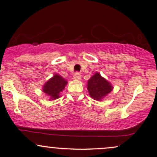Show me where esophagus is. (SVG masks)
Returning a JSON list of instances; mask_svg holds the SVG:
<instances>
[{"mask_svg": "<svg viewBox=\"0 0 157 157\" xmlns=\"http://www.w3.org/2000/svg\"><path fill=\"white\" fill-rule=\"evenodd\" d=\"M81 77H82L81 76V73L78 72L75 73L74 75H73V78H74V79H76V80H80Z\"/></svg>", "mask_w": 157, "mask_h": 157, "instance_id": "1", "label": "esophagus"}]
</instances>
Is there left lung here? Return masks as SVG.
<instances>
[{"label": "left lung", "mask_w": 157, "mask_h": 157, "mask_svg": "<svg viewBox=\"0 0 157 157\" xmlns=\"http://www.w3.org/2000/svg\"><path fill=\"white\" fill-rule=\"evenodd\" d=\"M87 89L91 98L100 100L111 92L113 86L100 73H96L88 81Z\"/></svg>", "instance_id": "1"}]
</instances>
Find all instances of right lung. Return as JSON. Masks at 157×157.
Listing matches in <instances>:
<instances>
[{
    "mask_svg": "<svg viewBox=\"0 0 157 157\" xmlns=\"http://www.w3.org/2000/svg\"><path fill=\"white\" fill-rule=\"evenodd\" d=\"M67 83V81L62 78L60 75L55 74L44 84L43 92L50 96L51 99H57Z\"/></svg>",
    "mask_w": 157,
    "mask_h": 157,
    "instance_id": "add662e5",
    "label": "right lung"
}]
</instances>
